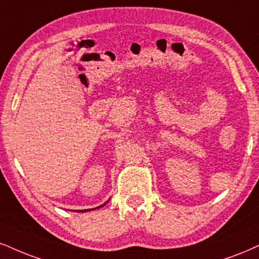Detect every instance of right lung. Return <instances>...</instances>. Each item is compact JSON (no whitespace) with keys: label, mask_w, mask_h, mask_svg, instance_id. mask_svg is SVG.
Returning a JSON list of instances; mask_svg holds the SVG:
<instances>
[{"label":"right lung","mask_w":259,"mask_h":259,"mask_svg":"<svg viewBox=\"0 0 259 259\" xmlns=\"http://www.w3.org/2000/svg\"><path fill=\"white\" fill-rule=\"evenodd\" d=\"M108 203V200L107 202H105L104 204H102V205H100V206H97V207H94V209H84V210H73V211H75V212H86V211H91V210H96V209H100V207H102V206H104L105 204Z\"/></svg>","instance_id":"obj_1"}]
</instances>
